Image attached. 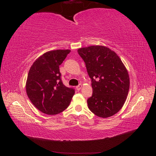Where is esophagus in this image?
<instances>
[{
    "label": "esophagus",
    "mask_w": 156,
    "mask_h": 156,
    "mask_svg": "<svg viewBox=\"0 0 156 156\" xmlns=\"http://www.w3.org/2000/svg\"><path fill=\"white\" fill-rule=\"evenodd\" d=\"M81 88H82V84H78V85L76 87V89H77L78 91H79V90H80L81 89Z\"/></svg>",
    "instance_id": "1"
}]
</instances>
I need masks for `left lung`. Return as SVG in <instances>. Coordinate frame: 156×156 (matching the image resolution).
<instances>
[{"mask_svg":"<svg viewBox=\"0 0 156 156\" xmlns=\"http://www.w3.org/2000/svg\"><path fill=\"white\" fill-rule=\"evenodd\" d=\"M78 54L85 62L93 94L88 107L98 117L108 118L119 112L129 89V76L119 56L108 47H83Z\"/></svg>","mask_w":156,"mask_h":156,"instance_id":"1","label":"left lung"}]
</instances>
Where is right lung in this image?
<instances>
[{
    "label": "right lung",
    "instance_id": "add662e5",
    "mask_svg": "<svg viewBox=\"0 0 156 156\" xmlns=\"http://www.w3.org/2000/svg\"><path fill=\"white\" fill-rule=\"evenodd\" d=\"M69 49H58L44 53L36 60L29 71L26 91L32 104L41 112L56 115L69 105L75 89L65 86L59 66Z\"/></svg>",
    "mask_w": 156,
    "mask_h": 156
}]
</instances>
